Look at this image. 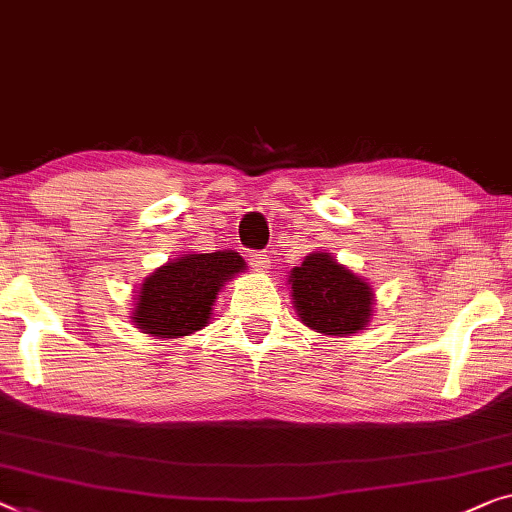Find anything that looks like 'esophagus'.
<instances>
[{"label":"esophagus","mask_w":512,"mask_h":512,"mask_svg":"<svg viewBox=\"0 0 512 512\" xmlns=\"http://www.w3.org/2000/svg\"><path fill=\"white\" fill-rule=\"evenodd\" d=\"M249 265L258 272H265L270 265V258H268V254H263V251H256V254L249 256Z\"/></svg>","instance_id":"esophagus-1"}]
</instances>
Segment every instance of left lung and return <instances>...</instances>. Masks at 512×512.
Listing matches in <instances>:
<instances>
[{
	"label": "left lung",
	"mask_w": 512,
	"mask_h": 512,
	"mask_svg": "<svg viewBox=\"0 0 512 512\" xmlns=\"http://www.w3.org/2000/svg\"><path fill=\"white\" fill-rule=\"evenodd\" d=\"M288 284L295 314L321 335L351 337L374 318V288L328 251L305 256L288 272Z\"/></svg>",
	"instance_id": "8db88e82"
}]
</instances>
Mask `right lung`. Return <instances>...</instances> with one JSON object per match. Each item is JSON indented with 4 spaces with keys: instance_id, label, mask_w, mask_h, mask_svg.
Segmentation results:
<instances>
[{
    "instance_id": "1",
    "label": "right lung",
    "mask_w": 512,
    "mask_h": 512,
    "mask_svg": "<svg viewBox=\"0 0 512 512\" xmlns=\"http://www.w3.org/2000/svg\"><path fill=\"white\" fill-rule=\"evenodd\" d=\"M247 270L233 249L182 254L143 279L133 298L131 323L154 339L189 337L203 330L226 281Z\"/></svg>"
}]
</instances>
